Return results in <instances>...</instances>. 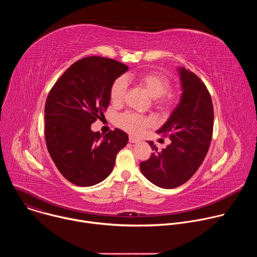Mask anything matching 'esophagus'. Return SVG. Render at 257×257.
<instances>
[{"mask_svg": "<svg viewBox=\"0 0 257 257\" xmlns=\"http://www.w3.org/2000/svg\"><path fill=\"white\" fill-rule=\"evenodd\" d=\"M140 140L138 139V138H135V137H133V136H130L129 137V142L130 143H137V142H139Z\"/></svg>", "mask_w": 257, "mask_h": 257, "instance_id": "obj_1", "label": "esophagus"}]
</instances>
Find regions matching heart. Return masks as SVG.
<instances>
[{
	"label": "heart",
	"instance_id": "b5f03b06",
	"mask_svg": "<svg viewBox=\"0 0 257 257\" xmlns=\"http://www.w3.org/2000/svg\"><path fill=\"white\" fill-rule=\"evenodd\" d=\"M136 83L154 97L155 105L162 111H169L178 101L175 91L168 90L171 86L169 77L160 72H150L134 78ZM127 93V82L124 78L116 79L109 88V101L114 106H120ZM154 124V120L148 116L134 113H124L117 119V125L132 135H140Z\"/></svg>",
	"mask_w": 257,
	"mask_h": 257
}]
</instances>
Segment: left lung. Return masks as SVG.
<instances>
[{
	"instance_id": "8db88e82",
	"label": "left lung",
	"mask_w": 257,
	"mask_h": 257,
	"mask_svg": "<svg viewBox=\"0 0 257 257\" xmlns=\"http://www.w3.org/2000/svg\"><path fill=\"white\" fill-rule=\"evenodd\" d=\"M182 95L169 120L158 130L171 139L165 150L155 151L140 163L141 173L155 185L171 189L187 182L202 164L210 145L213 106L205 84L189 69L179 68Z\"/></svg>"
}]
</instances>
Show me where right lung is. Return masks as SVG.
Returning a JSON list of instances; mask_svg holds the SVG:
<instances>
[{
    "label": "right lung",
    "instance_id": "obj_1",
    "mask_svg": "<svg viewBox=\"0 0 257 257\" xmlns=\"http://www.w3.org/2000/svg\"><path fill=\"white\" fill-rule=\"evenodd\" d=\"M127 70L113 59L86 57L72 64L49 92L47 148L57 169L73 184L88 187L104 180L128 142V135L120 129L103 136L90 129L103 117L113 82Z\"/></svg>",
    "mask_w": 257,
    "mask_h": 257
}]
</instances>
